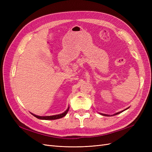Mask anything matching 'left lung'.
Segmentation results:
<instances>
[{"instance_id": "8db88e82", "label": "left lung", "mask_w": 152, "mask_h": 152, "mask_svg": "<svg viewBox=\"0 0 152 152\" xmlns=\"http://www.w3.org/2000/svg\"><path fill=\"white\" fill-rule=\"evenodd\" d=\"M127 108H126V109H125L124 110H127ZM124 110H123V111H124ZM123 111H121V112H118V113H115V115H117V114H118V113H122ZM102 115H104V116H108V115H106V114H102Z\"/></svg>"}]
</instances>
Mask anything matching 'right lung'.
Returning a JSON list of instances; mask_svg holds the SVG:
<instances>
[{
    "label": "right lung",
    "mask_w": 152,
    "mask_h": 152,
    "mask_svg": "<svg viewBox=\"0 0 152 152\" xmlns=\"http://www.w3.org/2000/svg\"><path fill=\"white\" fill-rule=\"evenodd\" d=\"M69 110V107L68 108V109L66 110V111L61 113V114H59V115H52V116H44V117H41V116H38L36 115H34L33 113H31L35 117H37V118L39 119H42V120H55V119H58V118H61L63 117H65L66 115V114L68 113Z\"/></svg>",
    "instance_id": "obj_1"
}]
</instances>
